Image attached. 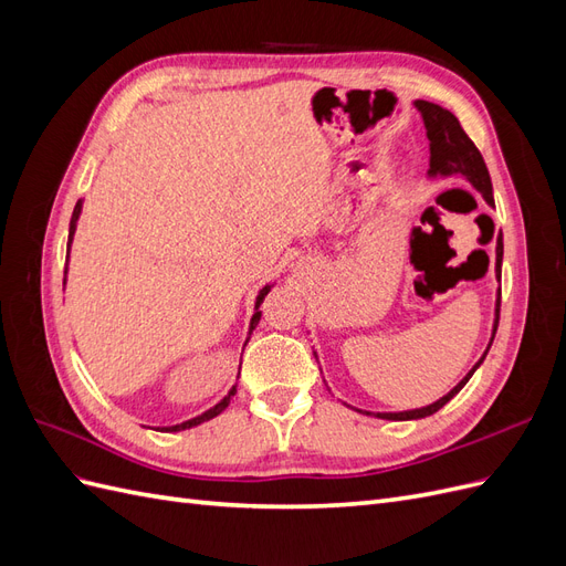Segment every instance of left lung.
<instances>
[{"instance_id":"left-lung-1","label":"left lung","mask_w":566,"mask_h":566,"mask_svg":"<svg viewBox=\"0 0 566 566\" xmlns=\"http://www.w3.org/2000/svg\"><path fill=\"white\" fill-rule=\"evenodd\" d=\"M416 108L420 111V115L424 119L427 139H430V177L462 175L476 188L479 193L484 196V200L489 205H493V188H491V177H489L486 163L482 158V153H479V148L472 144V139L465 134V129L460 127L458 117L447 108L430 104V101H416ZM501 266H503V235H499V241H495V276H499V279H501ZM499 318H501V293H499V300H495V321H493L491 342L495 337V331H499ZM491 342H489L484 356L479 358L474 368L447 394V397H441L439 401L424 406V408H416V410H401V413H368V410H366V416H375V418H382V420H420V418L437 413L439 408L447 406L455 397V394L468 385V380L472 378L474 370L482 366V361L491 349ZM358 413H364V410H358Z\"/></svg>"}]
</instances>
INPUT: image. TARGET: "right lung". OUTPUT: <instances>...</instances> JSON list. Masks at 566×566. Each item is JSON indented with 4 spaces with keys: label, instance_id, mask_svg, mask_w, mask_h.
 <instances>
[{
    "label": "right lung",
    "instance_id": "add662e5",
    "mask_svg": "<svg viewBox=\"0 0 566 566\" xmlns=\"http://www.w3.org/2000/svg\"><path fill=\"white\" fill-rule=\"evenodd\" d=\"M80 212H82V200H77V205H75V210H73V219H71V231H67V254H71V243H73V235H75V227H77V219H80ZM269 290H271V285H264L262 290H260V295H256V302H254V314H252V321H250V333L254 331V325L260 323V318H262V312H260V304L264 302V297L269 295ZM233 394H235V385L231 387V391L227 394L224 399H221L217 406H212L210 410H205L202 416H198V418H191V420H186V422H181V424H172V427H163V432H181V430H188V427H196V424H200V422H205V420H212V418H217L221 410H224L229 403H231V399H233Z\"/></svg>",
    "mask_w": 566,
    "mask_h": 566
}]
</instances>
